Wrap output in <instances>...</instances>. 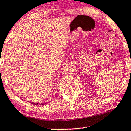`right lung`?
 Returning a JSON list of instances; mask_svg holds the SVG:
<instances>
[{"instance_id": "1", "label": "right lung", "mask_w": 131, "mask_h": 131, "mask_svg": "<svg viewBox=\"0 0 131 131\" xmlns=\"http://www.w3.org/2000/svg\"><path fill=\"white\" fill-rule=\"evenodd\" d=\"M32 104H34L35 105H45L47 103H32V102H30Z\"/></svg>"}]
</instances>
